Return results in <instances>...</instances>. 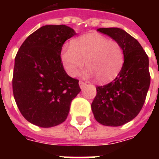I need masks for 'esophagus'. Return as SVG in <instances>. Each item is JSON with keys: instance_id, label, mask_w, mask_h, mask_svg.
<instances>
[{"instance_id": "esophagus-1", "label": "esophagus", "mask_w": 159, "mask_h": 159, "mask_svg": "<svg viewBox=\"0 0 159 159\" xmlns=\"http://www.w3.org/2000/svg\"><path fill=\"white\" fill-rule=\"evenodd\" d=\"M79 86H80V88H81V89H83V88L85 87V86H86V83H85L84 82H82V81H80Z\"/></svg>"}]
</instances>
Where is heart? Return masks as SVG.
Returning a JSON list of instances; mask_svg holds the SVG:
<instances>
[{"label": "heart", "instance_id": "b5f03b06", "mask_svg": "<svg viewBox=\"0 0 159 159\" xmlns=\"http://www.w3.org/2000/svg\"><path fill=\"white\" fill-rule=\"evenodd\" d=\"M61 62L71 77H76L79 70L87 66L83 74L87 77H96L105 83L116 78L125 62V52L116 40H110L97 34H87L74 39L70 47L61 52Z\"/></svg>", "mask_w": 159, "mask_h": 159}]
</instances>
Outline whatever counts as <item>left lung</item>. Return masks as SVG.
I'll return each instance as SVG.
<instances>
[{"label":"left lung","mask_w":159,"mask_h":159,"mask_svg":"<svg viewBox=\"0 0 159 159\" xmlns=\"http://www.w3.org/2000/svg\"><path fill=\"white\" fill-rule=\"evenodd\" d=\"M122 46L125 62L120 72L108 84L97 87L92 111L97 122L106 126H120L138 116L150 85L148 57L140 43L120 28H100Z\"/></svg>","instance_id":"8db88e82"}]
</instances>
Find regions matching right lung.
I'll list each match as a JSON object with an SVG mask.
<instances>
[{
	"label": "right lung",
	"instance_id": "add662e5",
	"mask_svg": "<svg viewBox=\"0 0 159 159\" xmlns=\"http://www.w3.org/2000/svg\"><path fill=\"white\" fill-rule=\"evenodd\" d=\"M77 34L64 25L42 26L31 34L15 58L13 94L19 110L33 125L49 128L62 123L71 102L81 92L61 62L67 39Z\"/></svg>",
	"mask_w": 159,
	"mask_h": 159
}]
</instances>
